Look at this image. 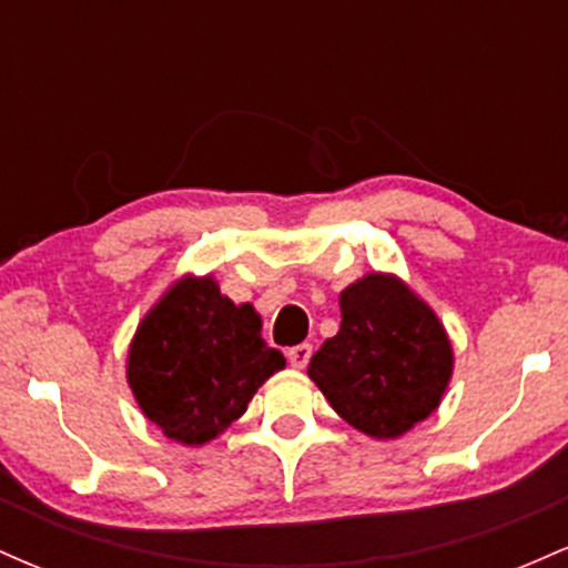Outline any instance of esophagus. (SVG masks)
Returning a JSON list of instances; mask_svg holds the SVG:
<instances>
[{
	"mask_svg": "<svg viewBox=\"0 0 568 568\" xmlns=\"http://www.w3.org/2000/svg\"><path fill=\"white\" fill-rule=\"evenodd\" d=\"M312 357V344H296L288 349V363L293 368H304Z\"/></svg>",
	"mask_w": 568,
	"mask_h": 568,
	"instance_id": "34e87169",
	"label": "esophagus"
}]
</instances>
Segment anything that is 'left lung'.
I'll use <instances>...</instances> for the list:
<instances>
[{
    "instance_id": "1",
    "label": "left lung",
    "mask_w": 568,
    "mask_h": 568,
    "mask_svg": "<svg viewBox=\"0 0 568 568\" xmlns=\"http://www.w3.org/2000/svg\"><path fill=\"white\" fill-rule=\"evenodd\" d=\"M338 310V334L312 355L306 374L352 427L397 438L438 408L454 363L446 331L387 275L352 283Z\"/></svg>"
}]
</instances>
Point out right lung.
<instances>
[{
    "label": "right lung",
    "instance_id": "1",
    "mask_svg": "<svg viewBox=\"0 0 568 568\" xmlns=\"http://www.w3.org/2000/svg\"><path fill=\"white\" fill-rule=\"evenodd\" d=\"M285 366L251 304H232L211 277H186L141 323L128 382L168 438L200 446L245 414L256 389Z\"/></svg>",
    "mask_w": 568,
    "mask_h": 568
}]
</instances>
